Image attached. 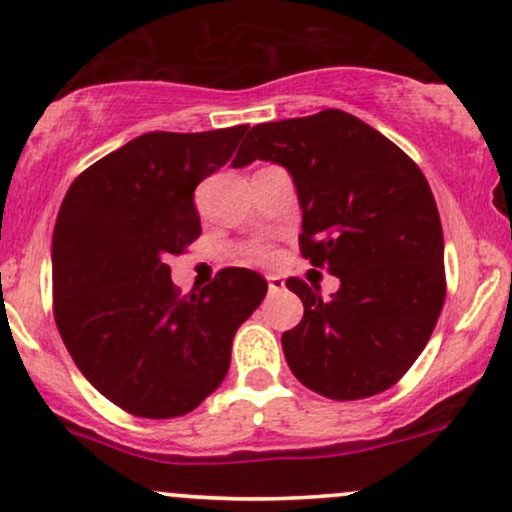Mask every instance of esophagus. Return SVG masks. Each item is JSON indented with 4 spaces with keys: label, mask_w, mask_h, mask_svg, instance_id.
Returning <instances> with one entry per match:
<instances>
[{
    "label": "esophagus",
    "mask_w": 512,
    "mask_h": 512,
    "mask_svg": "<svg viewBox=\"0 0 512 512\" xmlns=\"http://www.w3.org/2000/svg\"><path fill=\"white\" fill-rule=\"evenodd\" d=\"M267 284H269V293H279V291H284L286 281L281 279V276L272 274V276H267Z\"/></svg>",
    "instance_id": "1"
}]
</instances>
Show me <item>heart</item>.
<instances>
[{"mask_svg": "<svg viewBox=\"0 0 512 512\" xmlns=\"http://www.w3.org/2000/svg\"><path fill=\"white\" fill-rule=\"evenodd\" d=\"M250 260L257 264H272L276 260V250L272 245H257L250 250Z\"/></svg>", "mask_w": 512, "mask_h": 512, "instance_id": "heart-1", "label": "heart"}]
</instances>
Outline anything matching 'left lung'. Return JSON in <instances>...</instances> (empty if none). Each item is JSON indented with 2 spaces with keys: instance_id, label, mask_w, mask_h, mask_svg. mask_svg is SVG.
<instances>
[{
  "instance_id": "8db88e82",
  "label": "left lung",
  "mask_w": 512,
  "mask_h": 512,
  "mask_svg": "<svg viewBox=\"0 0 512 512\" xmlns=\"http://www.w3.org/2000/svg\"><path fill=\"white\" fill-rule=\"evenodd\" d=\"M255 158L289 170L303 209L301 255L342 281L322 301L303 279H286L305 308L281 337L286 363L337 402L385 392L424 351L448 291L428 180L378 129L334 108L255 125L233 168Z\"/></svg>"
}]
</instances>
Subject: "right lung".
<instances>
[{
  "label": "right lung",
  "instance_id": "obj_1",
  "mask_svg": "<svg viewBox=\"0 0 512 512\" xmlns=\"http://www.w3.org/2000/svg\"><path fill=\"white\" fill-rule=\"evenodd\" d=\"M248 125L149 132L72 182L52 233V313L76 368L142 419L197 409L226 378L238 327L267 281L226 267L180 296L170 255L202 233L195 190L226 166Z\"/></svg>",
  "mask_w": 512,
  "mask_h": 512
}]
</instances>
